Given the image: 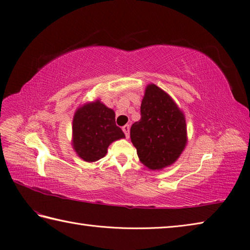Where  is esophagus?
Masks as SVG:
<instances>
[{
	"mask_svg": "<svg viewBox=\"0 0 250 250\" xmlns=\"http://www.w3.org/2000/svg\"><path fill=\"white\" fill-rule=\"evenodd\" d=\"M123 131H124V133L125 134L126 138H128V137H130V125H124V126H123Z\"/></svg>",
	"mask_w": 250,
	"mask_h": 250,
	"instance_id": "obj_1",
	"label": "esophagus"
}]
</instances>
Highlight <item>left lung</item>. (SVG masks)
<instances>
[{
    "label": "left lung",
    "instance_id": "8db88e82",
    "mask_svg": "<svg viewBox=\"0 0 250 250\" xmlns=\"http://www.w3.org/2000/svg\"><path fill=\"white\" fill-rule=\"evenodd\" d=\"M141 118L131 126V140L141 162L151 170L174 163L187 143L186 120L164 90L149 84L140 107Z\"/></svg>",
    "mask_w": 250,
    "mask_h": 250
}]
</instances>
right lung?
Here are the masks:
<instances>
[{"label":"right lung","mask_w":250,"mask_h":250,"mask_svg":"<svg viewBox=\"0 0 250 250\" xmlns=\"http://www.w3.org/2000/svg\"><path fill=\"white\" fill-rule=\"evenodd\" d=\"M115 124L114 111L99 100L79 108L72 120V146L86 162H95L106 156L110 144L125 138Z\"/></svg>","instance_id":"add662e5"}]
</instances>
